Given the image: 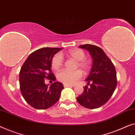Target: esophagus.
<instances>
[{"mask_svg":"<svg viewBox=\"0 0 135 135\" xmlns=\"http://www.w3.org/2000/svg\"><path fill=\"white\" fill-rule=\"evenodd\" d=\"M64 86L65 87H74L73 85H70V84H64Z\"/></svg>","mask_w":135,"mask_h":135,"instance_id":"esophagus-1","label":"esophagus"}]
</instances>
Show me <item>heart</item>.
<instances>
[{
	"mask_svg": "<svg viewBox=\"0 0 135 135\" xmlns=\"http://www.w3.org/2000/svg\"><path fill=\"white\" fill-rule=\"evenodd\" d=\"M67 55L70 57L76 60V68L79 67L84 72H87L90 69V64L88 60H85L86 54L84 51L80 49H74L70 50ZM63 65V57L61 54L58 53L54 55L51 61V67L54 70H58ZM82 72L81 70H77L70 71L64 70L60 71L57 75V79L60 82L67 84H74L82 77Z\"/></svg>",
	"mask_w": 135,
	"mask_h": 135,
	"instance_id": "b5f03b06",
	"label": "heart"
}]
</instances>
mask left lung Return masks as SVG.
<instances>
[{
	"mask_svg": "<svg viewBox=\"0 0 135 135\" xmlns=\"http://www.w3.org/2000/svg\"><path fill=\"white\" fill-rule=\"evenodd\" d=\"M79 47L89 51L92 59V65L86 79L90 87L85 86L84 92L76 99L81 106L88 109H95L105 105L114 92L117 86L115 68L100 47L89 44Z\"/></svg>",
	"mask_w": 135,
	"mask_h": 135,
	"instance_id": "1",
	"label": "left lung"
}]
</instances>
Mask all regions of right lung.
Here are the masks:
<instances>
[{"instance_id": "1", "label": "right lung", "mask_w": 135, "mask_h": 135, "mask_svg": "<svg viewBox=\"0 0 135 135\" xmlns=\"http://www.w3.org/2000/svg\"><path fill=\"white\" fill-rule=\"evenodd\" d=\"M62 48H42L30 54L20 72V86L24 100L37 109H46L59 100L64 87L60 82L50 86L45 83V79L52 81L56 77L51 71V61Z\"/></svg>"}]
</instances>
